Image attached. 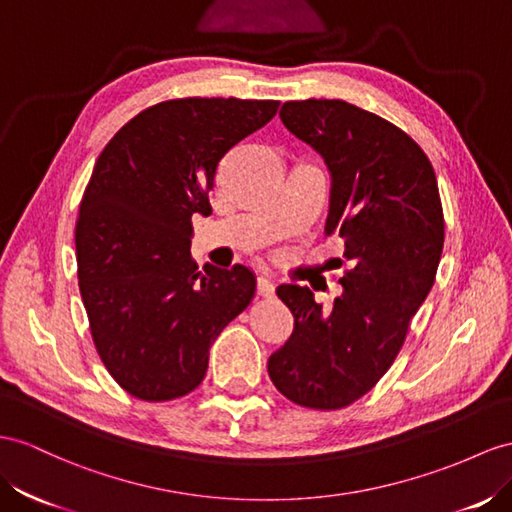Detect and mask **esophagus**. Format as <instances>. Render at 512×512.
I'll use <instances>...</instances> for the list:
<instances>
[{
  "mask_svg": "<svg viewBox=\"0 0 512 512\" xmlns=\"http://www.w3.org/2000/svg\"><path fill=\"white\" fill-rule=\"evenodd\" d=\"M257 292H259V296L270 298L274 294V283L268 277H259L257 279Z\"/></svg>",
  "mask_w": 512,
  "mask_h": 512,
  "instance_id": "esophagus-1",
  "label": "esophagus"
}]
</instances>
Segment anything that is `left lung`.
Masks as SVG:
<instances>
[{
	"label": "left lung",
	"instance_id": "8db88e82",
	"mask_svg": "<svg viewBox=\"0 0 512 512\" xmlns=\"http://www.w3.org/2000/svg\"><path fill=\"white\" fill-rule=\"evenodd\" d=\"M281 121L331 170L326 235L344 240V294L331 311L281 285L294 333L268 361L287 400L344 409L391 368L437 277L445 222L435 170L400 127L342 99L285 101ZM339 259V264H344Z\"/></svg>",
	"mask_w": 512,
	"mask_h": 512
}]
</instances>
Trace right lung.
Returning a JSON list of instances; mask_svg holds the SVG:
<instances>
[{"instance_id": "1", "label": "right lung", "mask_w": 512, "mask_h": 512, "mask_svg": "<svg viewBox=\"0 0 512 512\" xmlns=\"http://www.w3.org/2000/svg\"><path fill=\"white\" fill-rule=\"evenodd\" d=\"M279 110L272 99L186 97L125 123L97 157L75 225L90 335L134 398L166 402L201 385L209 348L251 305L253 272L190 257L192 214H209L222 157Z\"/></svg>"}]
</instances>
